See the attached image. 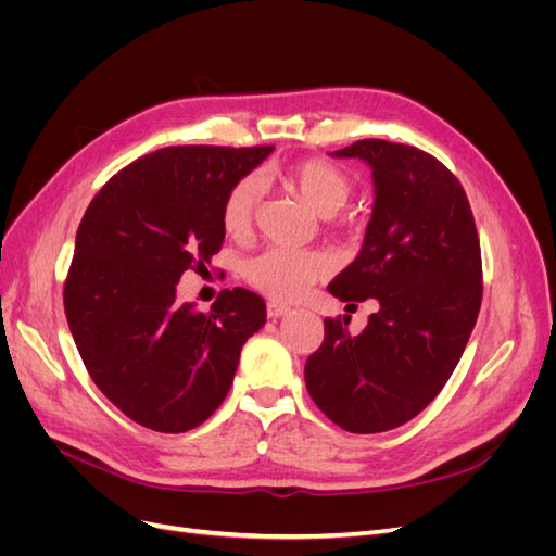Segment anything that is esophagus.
Segmentation results:
<instances>
[{"label": "esophagus", "instance_id": "obj_1", "mask_svg": "<svg viewBox=\"0 0 556 556\" xmlns=\"http://www.w3.org/2000/svg\"><path fill=\"white\" fill-rule=\"evenodd\" d=\"M292 308L288 306V304H280V301H268L266 304V313H268V317H282V315H288Z\"/></svg>", "mask_w": 556, "mask_h": 556}]
</instances>
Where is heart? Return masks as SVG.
Wrapping results in <instances>:
<instances>
[{"label": "heart", "mask_w": 556, "mask_h": 556, "mask_svg": "<svg viewBox=\"0 0 556 556\" xmlns=\"http://www.w3.org/2000/svg\"><path fill=\"white\" fill-rule=\"evenodd\" d=\"M280 180L285 188L296 192L306 204L323 217L341 213L352 194L355 178L343 166L323 157H308L294 162L285 169L266 166L257 178H241L233 182L223 201V229L231 239H243L255 225L260 206V182ZM329 274V260L319 252L271 248L262 252L245 266V278L260 292L271 299L290 301L304 294L313 282Z\"/></svg>", "instance_id": "b5f03b06"}]
</instances>
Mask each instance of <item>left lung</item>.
Masks as SVG:
<instances>
[{"instance_id":"8db88e82","label":"left lung","mask_w":556,"mask_h":556,"mask_svg":"<svg viewBox=\"0 0 556 556\" xmlns=\"http://www.w3.org/2000/svg\"><path fill=\"white\" fill-rule=\"evenodd\" d=\"M333 155L371 166L376 204L362 252L327 290L380 311L362 333L350 315L325 319L306 387L341 429L390 431L439 396L464 355L482 304L480 239L462 182L425 150L362 139Z\"/></svg>"}]
</instances>
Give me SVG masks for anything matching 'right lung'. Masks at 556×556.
Here are the masks:
<instances>
[{"mask_svg":"<svg viewBox=\"0 0 556 556\" xmlns=\"http://www.w3.org/2000/svg\"><path fill=\"white\" fill-rule=\"evenodd\" d=\"M274 146H172L117 172L83 215L64 282L80 359L129 419L199 427L225 401L241 348L266 323L255 292L223 290L208 313L178 304L185 271L223 248V201Z\"/></svg>","mask_w":556,"mask_h":556,"instance_id":"add662e5","label":"right lung"}]
</instances>
